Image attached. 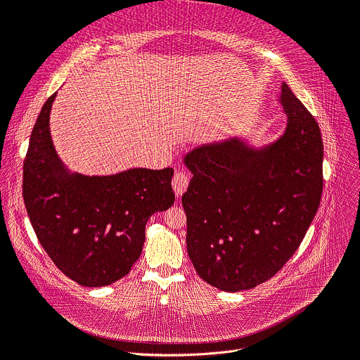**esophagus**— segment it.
Segmentation results:
<instances>
[{"mask_svg":"<svg viewBox=\"0 0 360 360\" xmlns=\"http://www.w3.org/2000/svg\"><path fill=\"white\" fill-rule=\"evenodd\" d=\"M188 184H190V176L186 175L185 172H176L174 179H172V186H174V191L178 197H181L186 191Z\"/></svg>","mask_w":360,"mask_h":360,"instance_id":"esophagus-1","label":"esophagus"}]
</instances>
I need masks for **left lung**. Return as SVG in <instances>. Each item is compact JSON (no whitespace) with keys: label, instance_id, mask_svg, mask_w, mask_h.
<instances>
[{"label":"left lung","instance_id":"1","mask_svg":"<svg viewBox=\"0 0 360 360\" xmlns=\"http://www.w3.org/2000/svg\"><path fill=\"white\" fill-rule=\"evenodd\" d=\"M284 134L255 146L233 135L184 155L186 252L198 276L237 292L271 279L295 253L318 212L323 146L315 117L283 82Z\"/></svg>","mask_w":360,"mask_h":360}]
</instances>
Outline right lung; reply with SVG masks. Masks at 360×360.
Returning <instances> with one entry per match:
<instances>
[{
  "instance_id": "obj_1",
  "label": "right lung",
  "mask_w": 360,
  "mask_h": 360,
  "mask_svg": "<svg viewBox=\"0 0 360 360\" xmlns=\"http://www.w3.org/2000/svg\"><path fill=\"white\" fill-rule=\"evenodd\" d=\"M57 92L45 101L23 165L25 206L42 248L84 287L110 285L128 275L143 252L146 225L175 201L174 169L131 167L82 175L58 158L50 131Z\"/></svg>"
}]
</instances>
